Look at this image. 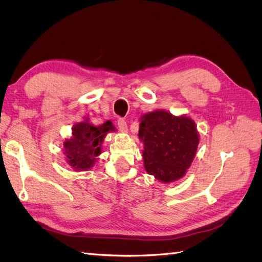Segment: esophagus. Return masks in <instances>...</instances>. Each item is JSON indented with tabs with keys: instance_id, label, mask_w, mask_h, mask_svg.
<instances>
[{
	"instance_id": "obj_1",
	"label": "esophagus",
	"mask_w": 262,
	"mask_h": 262,
	"mask_svg": "<svg viewBox=\"0 0 262 262\" xmlns=\"http://www.w3.org/2000/svg\"><path fill=\"white\" fill-rule=\"evenodd\" d=\"M117 124H118V128H119V130H120V131L126 132V130H128V124H126L124 119L119 118L118 120H117Z\"/></svg>"
}]
</instances>
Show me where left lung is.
Listing matches in <instances>:
<instances>
[{"label":"left lung","instance_id":"8db88e82","mask_svg":"<svg viewBox=\"0 0 262 262\" xmlns=\"http://www.w3.org/2000/svg\"><path fill=\"white\" fill-rule=\"evenodd\" d=\"M139 137L143 141L144 167L162 182L180 179L190 167L199 144L192 119L156 110L141 118Z\"/></svg>","mask_w":262,"mask_h":262}]
</instances>
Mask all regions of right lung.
Masks as SVG:
<instances>
[{
  "instance_id": "right-lung-1",
  "label": "right lung",
  "mask_w": 262,
  "mask_h": 262,
  "mask_svg": "<svg viewBox=\"0 0 262 262\" xmlns=\"http://www.w3.org/2000/svg\"><path fill=\"white\" fill-rule=\"evenodd\" d=\"M115 131L112 121L94 125L89 119L76 123L72 128V138L66 140L63 150L68 163L74 170H87L94 165L101 152V143L108 132Z\"/></svg>"
}]
</instances>
